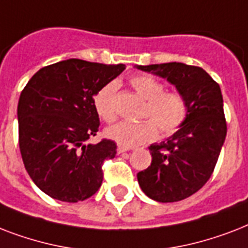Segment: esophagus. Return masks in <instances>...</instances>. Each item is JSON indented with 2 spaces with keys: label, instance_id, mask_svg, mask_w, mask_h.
<instances>
[{
  "label": "esophagus",
  "instance_id": "obj_1",
  "mask_svg": "<svg viewBox=\"0 0 248 248\" xmlns=\"http://www.w3.org/2000/svg\"><path fill=\"white\" fill-rule=\"evenodd\" d=\"M132 148L130 147H124V145H120V147L117 148V152H118V155H121V153H124V152H128L131 151Z\"/></svg>",
  "mask_w": 248,
  "mask_h": 248
}]
</instances>
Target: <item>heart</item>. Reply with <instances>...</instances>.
I'll return each instance as SVG.
<instances>
[{"mask_svg": "<svg viewBox=\"0 0 248 248\" xmlns=\"http://www.w3.org/2000/svg\"><path fill=\"white\" fill-rule=\"evenodd\" d=\"M130 83L138 95L147 100L141 117L147 120L136 124L120 122L107 128L105 135L124 147H136L155 139L157 127L163 135H171L184 124L188 113V105L184 96L176 91H165L161 81L148 75L134 76ZM117 82L107 83L93 97V107L101 120L113 122L117 118L114 96Z\"/></svg>", "mask_w": 248, "mask_h": 248, "instance_id": "obj_1", "label": "heart"}]
</instances>
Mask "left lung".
<instances>
[{
  "label": "left lung",
  "mask_w": 248,
  "mask_h": 248,
  "mask_svg": "<svg viewBox=\"0 0 248 248\" xmlns=\"http://www.w3.org/2000/svg\"><path fill=\"white\" fill-rule=\"evenodd\" d=\"M166 78L184 96V124L162 143L149 147L152 163L138 173L141 190L157 202L185 200L211 177L227 136L219 83L202 68L184 63L136 65Z\"/></svg>",
  "instance_id": "obj_1"
}]
</instances>
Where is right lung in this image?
Listing matches in <instances>:
<instances>
[{
	"mask_svg": "<svg viewBox=\"0 0 248 248\" xmlns=\"http://www.w3.org/2000/svg\"><path fill=\"white\" fill-rule=\"evenodd\" d=\"M68 59L41 68L21 91L17 104L19 148L33 183L54 200L85 201L103 183L101 166L117 145L103 139L86 144L99 130L93 96L124 71Z\"/></svg>",
	"mask_w": 248,
	"mask_h": 248,
	"instance_id": "right-lung-1",
	"label": "right lung"
}]
</instances>
